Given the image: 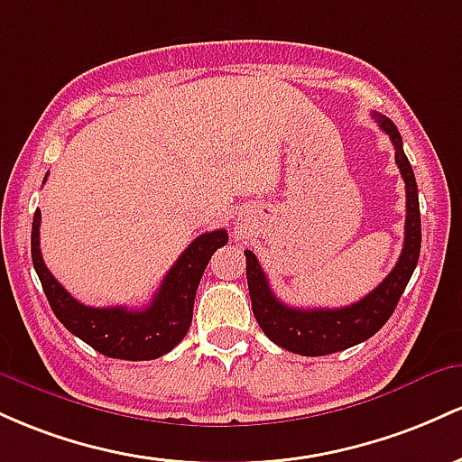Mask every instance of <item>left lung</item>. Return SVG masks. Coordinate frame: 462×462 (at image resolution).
<instances>
[{
	"label": "left lung",
	"instance_id": "8db88e82",
	"mask_svg": "<svg viewBox=\"0 0 462 462\" xmlns=\"http://www.w3.org/2000/svg\"><path fill=\"white\" fill-rule=\"evenodd\" d=\"M380 128L391 137L395 146V162L406 183V231H403V248L395 268L373 292L366 294L354 305L336 310L312 308L299 310L282 303L268 283V277L259 266L253 251L246 255V279L248 294H251L253 314L259 328L274 345L299 356H328L336 351L365 343L373 334H377L391 314L395 312L399 297L411 282L417 268L419 253H421V214H419L417 180H414L412 165L403 154L402 134L391 119L373 113Z\"/></svg>",
	"mask_w": 462,
	"mask_h": 462
}]
</instances>
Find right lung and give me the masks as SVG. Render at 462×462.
I'll list each match as a JSON object with an SVG mask.
<instances>
[{
	"instance_id": "right-lung-1",
	"label": "right lung",
	"mask_w": 462,
	"mask_h": 462,
	"mask_svg": "<svg viewBox=\"0 0 462 462\" xmlns=\"http://www.w3.org/2000/svg\"><path fill=\"white\" fill-rule=\"evenodd\" d=\"M45 183V180H43ZM41 211L32 220V263L41 286L50 300L51 312L71 334L117 360H154L172 351L188 334L194 314V299L207 263L216 248L229 242L225 229L203 233L180 253L176 263L165 274L162 288L143 310L89 308L71 297L48 271L41 257L39 242Z\"/></svg>"
}]
</instances>
